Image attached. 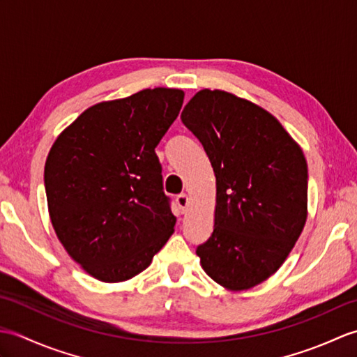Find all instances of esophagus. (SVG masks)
<instances>
[{"instance_id": "obj_1", "label": "esophagus", "mask_w": 357, "mask_h": 357, "mask_svg": "<svg viewBox=\"0 0 357 357\" xmlns=\"http://www.w3.org/2000/svg\"><path fill=\"white\" fill-rule=\"evenodd\" d=\"M176 206L179 207L181 213H185V210L188 207V196L185 193H181L176 196Z\"/></svg>"}]
</instances>
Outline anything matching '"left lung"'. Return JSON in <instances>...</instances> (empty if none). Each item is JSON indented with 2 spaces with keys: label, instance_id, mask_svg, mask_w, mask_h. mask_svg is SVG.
<instances>
[{
  "label": "left lung",
  "instance_id": "obj_1",
  "mask_svg": "<svg viewBox=\"0 0 357 357\" xmlns=\"http://www.w3.org/2000/svg\"><path fill=\"white\" fill-rule=\"evenodd\" d=\"M181 119L216 176L215 229L196 255L215 282L248 290L278 271L304 230L305 156L267 110L224 90H201Z\"/></svg>",
  "mask_w": 357,
  "mask_h": 357
}]
</instances>
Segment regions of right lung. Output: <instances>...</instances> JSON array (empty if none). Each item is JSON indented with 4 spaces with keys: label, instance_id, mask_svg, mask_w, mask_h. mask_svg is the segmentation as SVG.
I'll return each mask as SVG.
<instances>
[{
    "label": "right lung",
    "instance_id": "right-lung-1",
    "mask_svg": "<svg viewBox=\"0 0 357 357\" xmlns=\"http://www.w3.org/2000/svg\"><path fill=\"white\" fill-rule=\"evenodd\" d=\"M184 92L146 89L82 112L53 144L44 167L58 239L102 282L146 270L176 218L155 147L178 118Z\"/></svg>",
    "mask_w": 357,
    "mask_h": 357
}]
</instances>
